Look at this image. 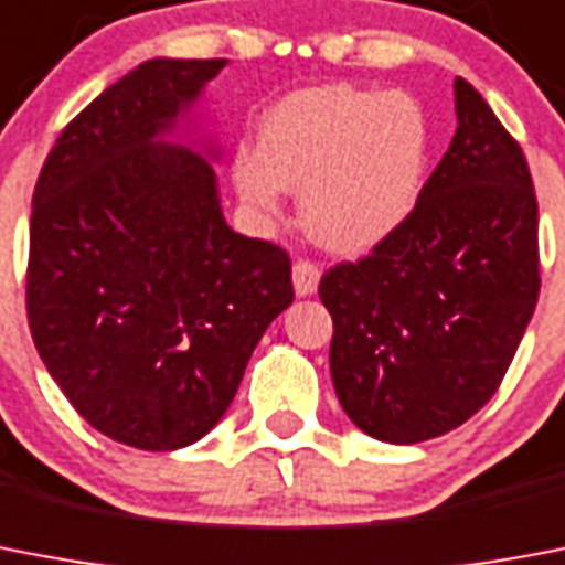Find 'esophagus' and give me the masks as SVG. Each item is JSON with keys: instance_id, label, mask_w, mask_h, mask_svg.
Wrapping results in <instances>:
<instances>
[{"instance_id": "1", "label": "esophagus", "mask_w": 565, "mask_h": 565, "mask_svg": "<svg viewBox=\"0 0 565 565\" xmlns=\"http://www.w3.org/2000/svg\"><path fill=\"white\" fill-rule=\"evenodd\" d=\"M321 269L312 260H296L292 264V287H296L298 298H307L319 290Z\"/></svg>"}]
</instances>
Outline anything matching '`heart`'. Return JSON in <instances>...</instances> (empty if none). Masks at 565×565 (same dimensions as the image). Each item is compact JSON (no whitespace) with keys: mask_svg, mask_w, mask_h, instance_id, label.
<instances>
[{"mask_svg":"<svg viewBox=\"0 0 565 565\" xmlns=\"http://www.w3.org/2000/svg\"><path fill=\"white\" fill-rule=\"evenodd\" d=\"M428 160L419 99L335 83L278 99L260 117L258 149L232 160V180L260 215H278L284 192H301L307 235L330 253L362 255L414 215Z\"/></svg>","mask_w":565,"mask_h":565,"instance_id":"heart-1","label":"heart"}]
</instances>
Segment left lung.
Segmentation results:
<instances>
[{"label": "left lung", "instance_id": "1", "mask_svg": "<svg viewBox=\"0 0 565 565\" xmlns=\"http://www.w3.org/2000/svg\"><path fill=\"white\" fill-rule=\"evenodd\" d=\"M454 99L457 135L414 215L319 284L335 396L355 428L393 445L471 419L537 307V198L523 149L462 77Z\"/></svg>", "mask_w": 565, "mask_h": 565}]
</instances>
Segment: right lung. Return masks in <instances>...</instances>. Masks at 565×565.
I'll list each match as a JSON object with an SVG mask.
<instances>
[{
	"instance_id": "1",
	"label": "right lung",
	"mask_w": 565,
	"mask_h": 565,
	"mask_svg": "<svg viewBox=\"0 0 565 565\" xmlns=\"http://www.w3.org/2000/svg\"><path fill=\"white\" fill-rule=\"evenodd\" d=\"M224 65L140 63L65 126L33 189V344L77 414L140 451L210 434L292 305L290 255L226 224L215 143L169 140Z\"/></svg>"
}]
</instances>
